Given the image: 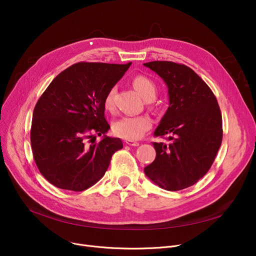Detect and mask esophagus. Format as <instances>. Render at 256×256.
<instances>
[{
    "label": "esophagus",
    "instance_id": "1",
    "mask_svg": "<svg viewBox=\"0 0 256 256\" xmlns=\"http://www.w3.org/2000/svg\"><path fill=\"white\" fill-rule=\"evenodd\" d=\"M126 143L128 145H130V146H139V144H140L139 142L134 141V140H126Z\"/></svg>",
    "mask_w": 256,
    "mask_h": 256
}]
</instances>
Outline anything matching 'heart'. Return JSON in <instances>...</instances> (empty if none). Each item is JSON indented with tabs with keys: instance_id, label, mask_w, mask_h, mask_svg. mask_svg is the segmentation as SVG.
Here are the masks:
<instances>
[{
	"instance_id": "b5f03b06",
	"label": "heart",
	"mask_w": 256,
	"mask_h": 256,
	"mask_svg": "<svg viewBox=\"0 0 256 256\" xmlns=\"http://www.w3.org/2000/svg\"><path fill=\"white\" fill-rule=\"evenodd\" d=\"M132 86L141 96L147 100H152L156 96V85L154 80L146 76H137L132 80ZM115 88H111L106 94L104 104L106 109H112L114 104ZM152 126V119L146 115L124 116L113 124V132L116 136L126 140H138Z\"/></svg>"
}]
</instances>
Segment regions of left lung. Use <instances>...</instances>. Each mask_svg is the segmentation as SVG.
Returning a JSON list of instances; mask_svg holds the SVG:
<instances>
[{"label":"left lung","mask_w":256,"mask_h":256,"mask_svg":"<svg viewBox=\"0 0 256 256\" xmlns=\"http://www.w3.org/2000/svg\"><path fill=\"white\" fill-rule=\"evenodd\" d=\"M164 80L169 106L154 136L156 156L144 168L146 176L167 191L186 189L210 170L222 142V116L216 96L193 70L170 61L144 63Z\"/></svg>","instance_id":"obj_1"}]
</instances>
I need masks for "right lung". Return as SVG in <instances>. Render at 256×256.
<instances>
[{
	"label": "right lung",
	"mask_w": 256,
	"mask_h": 256,
	"mask_svg": "<svg viewBox=\"0 0 256 256\" xmlns=\"http://www.w3.org/2000/svg\"><path fill=\"white\" fill-rule=\"evenodd\" d=\"M130 64L76 63L40 96L33 112L31 145L35 163L48 182L80 192L104 176L112 156L124 144L106 135L110 126L104 100ZM93 133L103 138L88 144Z\"/></svg>",
	"instance_id": "obj_1"
}]
</instances>
